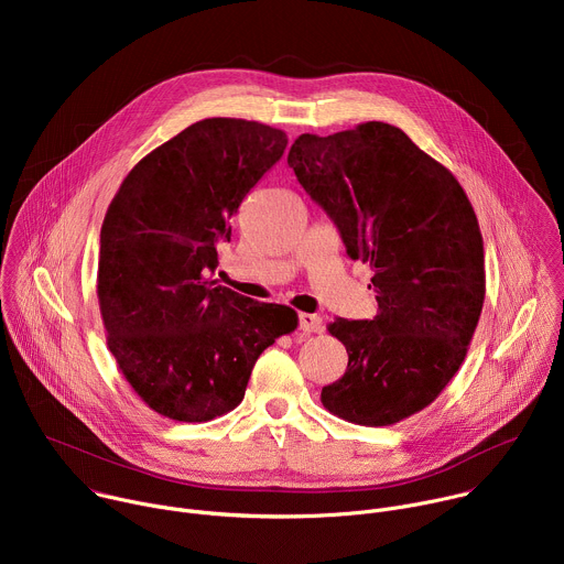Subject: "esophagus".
I'll list each match as a JSON object with an SVG mask.
<instances>
[{"label":"esophagus","instance_id":"obj_1","mask_svg":"<svg viewBox=\"0 0 564 564\" xmlns=\"http://www.w3.org/2000/svg\"><path fill=\"white\" fill-rule=\"evenodd\" d=\"M321 316H316V314H307V312H301L299 314V330H303L305 335H310V333H321Z\"/></svg>","mask_w":564,"mask_h":564}]
</instances>
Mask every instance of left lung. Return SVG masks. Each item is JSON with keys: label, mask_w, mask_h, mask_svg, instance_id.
<instances>
[{"label": "left lung", "mask_w": 564, "mask_h": 564, "mask_svg": "<svg viewBox=\"0 0 564 564\" xmlns=\"http://www.w3.org/2000/svg\"><path fill=\"white\" fill-rule=\"evenodd\" d=\"M288 165L335 220L346 252L372 270L377 316L337 318L348 352L321 404L359 426H390L437 399L459 370L485 303V243L455 176L404 131L364 122L303 133Z\"/></svg>", "instance_id": "8db88e82"}]
</instances>
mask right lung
Segmentation results:
<instances>
[{
	"instance_id": "1",
	"label": "right lung",
	"mask_w": 564,
	"mask_h": 564,
	"mask_svg": "<svg viewBox=\"0 0 564 564\" xmlns=\"http://www.w3.org/2000/svg\"><path fill=\"white\" fill-rule=\"evenodd\" d=\"M281 129L238 118L194 122L155 147L113 196L98 261L107 346L158 415L209 422L243 401L252 368L299 316L218 285L229 218L283 155Z\"/></svg>"
}]
</instances>
